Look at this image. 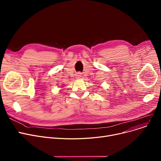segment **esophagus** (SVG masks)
Segmentation results:
<instances>
[{
    "label": "esophagus",
    "instance_id": "34e87169",
    "mask_svg": "<svg viewBox=\"0 0 161 161\" xmlns=\"http://www.w3.org/2000/svg\"><path fill=\"white\" fill-rule=\"evenodd\" d=\"M76 77H77L78 78H80L81 77V75L80 73H78L77 75H76Z\"/></svg>",
    "mask_w": 161,
    "mask_h": 161
}]
</instances>
